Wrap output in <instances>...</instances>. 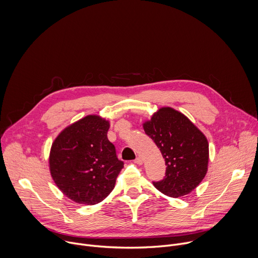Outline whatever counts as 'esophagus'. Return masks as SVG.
Masks as SVG:
<instances>
[{
	"instance_id": "1",
	"label": "esophagus",
	"mask_w": 258,
	"mask_h": 258,
	"mask_svg": "<svg viewBox=\"0 0 258 258\" xmlns=\"http://www.w3.org/2000/svg\"><path fill=\"white\" fill-rule=\"evenodd\" d=\"M135 162H136L137 164H142V163H143L142 157H141V156H138V157L135 159Z\"/></svg>"
}]
</instances>
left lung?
<instances>
[{
    "label": "left lung",
    "instance_id": "obj_1",
    "mask_svg": "<svg viewBox=\"0 0 258 258\" xmlns=\"http://www.w3.org/2000/svg\"><path fill=\"white\" fill-rule=\"evenodd\" d=\"M145 134L159 148L166 165L163 179L153 181L161 193L177 198L192 192L204 178L208 142L183 114L166 107L144 124Z\"/></svg>",
    "mask_w": 258,
    "mask_h": 258
}]
</instances>
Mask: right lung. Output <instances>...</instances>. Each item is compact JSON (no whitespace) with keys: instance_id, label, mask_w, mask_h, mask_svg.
<instances>
[{"instance_id":"obj_1","label":"right lung","mask_w":258,"mask_h":258,"mask_svg":"<svg viewBox=\"0 0 258 258\" xmlns=\"http://www.w3.org/2000/svg\"><path fill=\"white\" fill-rule=\"evenodd\" d=\"M108 130V121L90 115L65 128L52 145V177L77 203L94 205L104 200L123 167L115 146L107 138Z\"/></svg>"}]
</instances>
